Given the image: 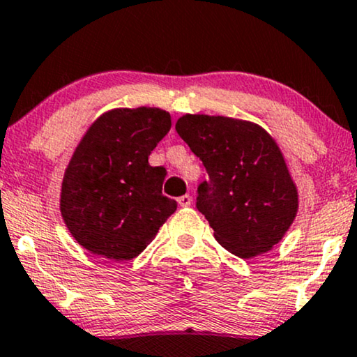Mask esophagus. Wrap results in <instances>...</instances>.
Returning <instances> with one entry per match:
<instances>
[{
  "mask_svg": "<svg viewBox=\"0 0 357 357\" xmlns=\"http://www.w3.org/2000/svg\"><path fill=\"white\" fill-rule=\"evenodd\" d=\"M178 203L179 206H183V208H188V206H191L192 203V197L190 195H184L181 197H178Z\"/></svg>",
  "mask_w": 357,
  "mask_h": 357,
  "instance_id": "1",
  "label": "esophagus"
}]
</instances>
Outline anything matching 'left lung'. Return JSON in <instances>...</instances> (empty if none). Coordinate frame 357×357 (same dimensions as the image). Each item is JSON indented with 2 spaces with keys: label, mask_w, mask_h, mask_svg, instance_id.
I'll list each match as a JSON object with an SVG mask.
<instances>
[{
  "label": "left lung",
  "mask_w": 357,
  "mask_h": 357,
  "mask_svg": "<svg viewBox=\"0 0 357 357\" xmlns=\"http://www.w3.org/2000/svg\"><path fill=\"white\" fill-rule=\"evenodd\" d=\"M176 131L209 174L197 188L196 208L216 241L243 259L271 251L299 209L276 139L259 124L227 116L184 114Z\"/></svg>",
  "instance_id": "left-lung-1"
}]
</instances>
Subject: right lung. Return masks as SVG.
Listing matches in <instances>:
<instances>
[{"label": "right lung", "mask_w": 357, "mask_h": 357, "mask_svg": "<svg viewBox=\"0 0 357 357\" xmlns=\"http://www.w3.org/2000/svg\"><path fill=\"white\" fill-rule=\"evenodd\" d=\"M171 130L165 109L102 113L76 146L61 183L59 211L76 243L114 261L136 257L178 208L162 195L166 169L148 158Z\"/></svg>", "instance_id": "1"}]
</instances>
